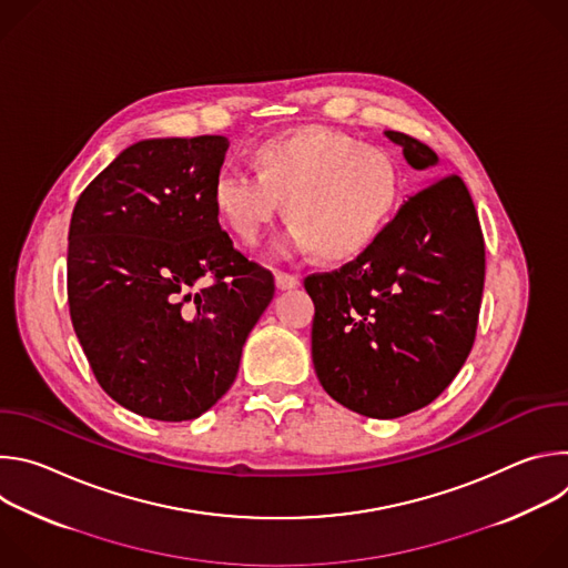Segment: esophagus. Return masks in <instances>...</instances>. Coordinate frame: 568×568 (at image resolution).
Segmentation results:
<instances>
[{"mask_svg":"<svg viewBox=\"0 0 568 568\" xmlns=\"http://www.w3.org/2000/svg\"><path fill=\"white\" fill-rule=\"evenodd\" d=\"M274 281H276L278 290H292L298 285V276L287 274V272H274Z\"/></svg>","mask_w":568,"mask_h":568,"instance_id":"esophagus-1","label":"esophagus"}]
</instances>
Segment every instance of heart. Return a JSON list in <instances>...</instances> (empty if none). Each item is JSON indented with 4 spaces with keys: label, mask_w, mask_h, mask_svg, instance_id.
<instances>
[{
    "label": "heart",
    "mask_w": 568,
    "mask_h": 568,
    "mask_svg": "<svg viewBox=\"0 0 568 568\" xmlns=\"http://www.w3.org/2000/svg\"><path fill=\"white\" fill-rule=\"evenodd\" d=\"M252 175L222 173L211 186L217 222L242 245H256L285 204L287 247L344 263L364 254L386 229L402 173L395 156L351 134L301 125L258 141Z\"/></svg>",
    "instance_id": "obj_1"
}]
</instances>
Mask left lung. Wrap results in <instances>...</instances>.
<instances>
[{"mask_svg": "<svg viewBox=\"0 0 568 568\" xmlns=\"http://www.w3.org/2000/svg\"><path fill=\"white\" fill-rule=\"evenodd\" d=\"M416 171L438 164L423 141L386 130ZM485 242L458 175L436 180L342 270L312 274V362L326 393L368 418H399L434 402L474 337Z\"/></svg>", "mask_w": 568, "mask_h": 568, "instance_id": "8db88e82", "label": "left lung"}]
</instances>
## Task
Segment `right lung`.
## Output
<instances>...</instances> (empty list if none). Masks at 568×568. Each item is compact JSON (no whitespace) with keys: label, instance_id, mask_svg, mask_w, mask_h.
Masks as SVG:
<instances>
[{"label":"right lung","instance_id":"add662e5","mask_svg":"<svg viewBox=\"0 0 568 568\" xmlns=\"http://www.w3.org/2000/svg\"><path fill=\"white\" fill-rule=\"evenodd\" d=\"M226 136L145 139L80 193L67 298L103 390L132 414L193 420L231 388L242 346L274 298L211 209Z\"/></svg>","mask_w":568,"mask_h":568}]
</instances>
